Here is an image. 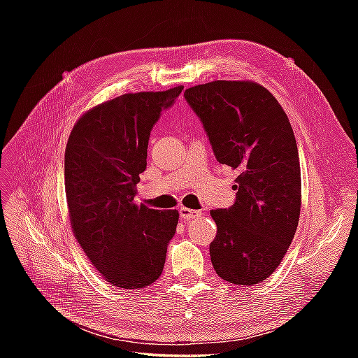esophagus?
<instances>
[{
  "label": "esophagus",
  "mask_w": 358,
  "mask_h": 358,
  "mask_svg": "<svg viewBox=\"0 0 358 358\" xmlns=\"http://www.w3.org/2000/svg\"><path fill=\"white\" fill-rule=\"evenodd\" d=\"M200 215H201L200 210H194V209H187V208L180 209V217L183 220H192V218H196Z\"/></svg>",
  "instance_id": "1"
}]
</instances>
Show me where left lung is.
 I'll use <instances>...</instances> for the list:
<instances>
[{
	"instance_id": "1",
	"label": "left lung",
	"mask_w": 358,
	"mask_h": 358,
	"mask_svg": "<svg viewBox=\"0 0 358 358\" xmlns=\"http://www.w3.org/2000/svg\"><path fill=\"white\" fill-rule=\"evenodd\" d=\"M218 163L237 171L235 203L210 210L217 237L210 262L223 280L257 285L283 260L301 206L294 131L268 89L252 81H212L185 92Z\"/></svg>"
}]
</instances>
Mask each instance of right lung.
Listing matches in <instances>:
<instances>
[{"mask_svg": "<svg viewBox=\"0 0 358 358\" xmlns=\"http://www.w3.org/2000/svg\"><path fill=\"white\" fill-rule=\"evenodd\" d=\"M181 90L126 94L98 104L77 121L67 141L64 185L75 238L117 287L154 283L177 229V210L138 206L134 199L152 127Z\"/></svg>", "mask_w": 358, "mask_h": 358, "instance_id": "right-lung-1", "label": "right lung"}]
</instances>
